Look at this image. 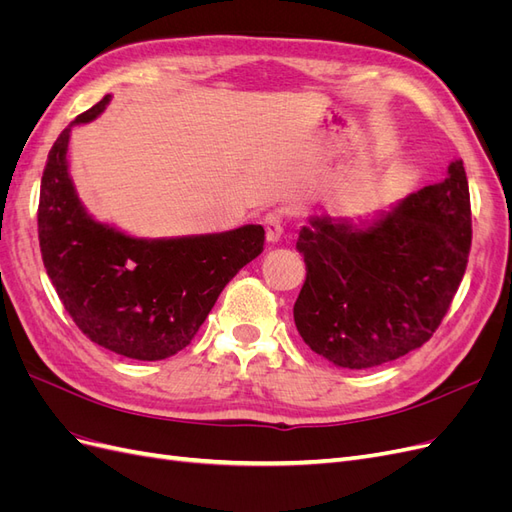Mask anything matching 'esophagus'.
Wrapping results in <instances>:
<instances>
[{
	"instance_id": "obj_1",
	"label": "esophagus",
	"mask_w": 512,
	"mask_h": 512,
	"mask_svg": "<svg viewBox=\"0 0 512 512\" xmlns=\"http://www.w3.org/2000/svg\"><path fill=\"white\" fill-rule=\"evenodd\" d=\"M262 226H265V235L269 243L280 241L284 232V213L282 211H269L265 218H262Z\"/></svg>"
}]
</instances>
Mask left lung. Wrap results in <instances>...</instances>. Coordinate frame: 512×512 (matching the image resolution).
I'll use <instances>...</instances> for the list:
<instances>
[{
  "label": "left lung",
  "mask_w": 512,
  "mask_h": 512,
  "mask_svg": "<svg viewBox=\"0 0 512 512\" xmlns=\"http://www.w3.org/2000/svg\"><path fill=\"white\" fill-rule=\"evenodd\" d=\"M299 232L305 282L294 303L303 342L339 367L367 369L421 348L438 331L468 267L466 168L410 194L367 228L312 218Z\"/></svg>",
  "instance_id": "left-lung-1"
}]
</instances>
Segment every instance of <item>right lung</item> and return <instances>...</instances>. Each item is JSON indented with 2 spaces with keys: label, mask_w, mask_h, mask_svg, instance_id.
<instances>
[{
  "label": "right lung",
  "mask_w": 512,
  "mask_h": 512,
  "mask_svg": "<svg viewBox=\"0 0 512 512\" xmlns=\"http://www.w3.org/2000/svg\"><path fill=\"white\" fill-rule=\"evenodd\" d=\"M111 96L57 136L46 160L38 239L42 262L76 327L91 342L138 361H160L188 346L224 286L262 252L265 228L220 235L132 239L85 213L68 177L74 123L98 117Z\"/></svg>",
  "instance_id": "1"
}]
</instances>
